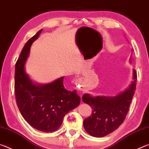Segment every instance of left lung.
Listing matches in <instances>:
<instances>
[{
    "instance_id": "8db88e82",
    "label": "left lung",
    "mask_w": 149,
    "mask_h": 149,
    "mask_svg": "<svg viewBox=\"0 0 149 149\" xmlns=\"http://www.w3.org/2000/svg\"><path fill=\"white\" fill-rule=\"evenodd\" d=\"M133 81L125 91L114 97L83 96V101L92 108V114L84 120L87 133L102 137L117 130L125 120L136 90L137 73L133 70Z\"/></svg>"
}]
</instances>
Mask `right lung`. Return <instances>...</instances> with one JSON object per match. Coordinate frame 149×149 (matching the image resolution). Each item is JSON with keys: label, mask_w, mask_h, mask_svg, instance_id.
<instances>
[{"label": "right lung", "mask_w": 149, "mask_h": 149, "mask_svg": "<svg viewBox=\"0 0 149 149\" xmlns=\"http://www.w3.org/2000/svg\"><path fill=\"white\" fill-rule=\"evenodd\" d=\"M42 29L29 39L22 49L15 67L14 92L17 107L25 120L41 132H52L62 125L64 116L77 107L80 97L63 85L64 77L45 85H35L25 72L30 47Z\"/></svg>", "instance_id": "1"}]
</instances>
